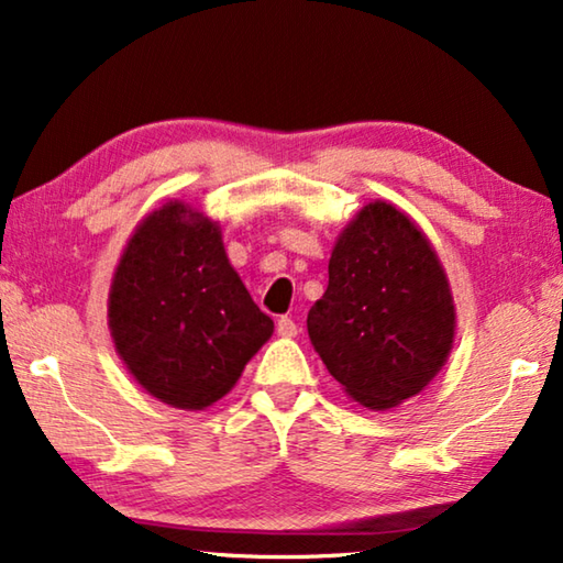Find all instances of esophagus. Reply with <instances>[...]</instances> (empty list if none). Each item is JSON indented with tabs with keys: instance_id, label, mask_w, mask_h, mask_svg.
<instances>
[{
	"instance_id": "1",
	"label": "esophagus",
	"mask_w": 563,
	"mask_h": 563,
	"mask_svg": "<svg viewBox=\"0 0 563 563\" xmlns=\"http://www.w3.org/2000/svg\"><path fill=\"white\" fill-rule=\"evenodd\" d=\"M275 330H278V335H280V338H296V335H298V325H296V320L288 318V316L278 320V325H275Z\"/></svg>"
}]
</instances>
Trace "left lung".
Wrapping results in <instances>:
<instances>
[{
  "instance_id": "8db88e82",
  "label": "left lung",
  "mask_w": 563,
  "mask_h": 563,
  "mask_svg": "<svg viewBox=\"0 0 563 563\" xmlns=\"http://www.w3.org/2000/svg\"><path fill=\"white\" fill-rule=\"evenodd\" d=\"M308 335L363 408H396L439 376L456 338V302L431 240L394 202L363 205L338 235Z\"/></svg>"
}]
</instances>
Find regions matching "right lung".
I'll return each mask as SVG.
<instances>
[{
	"instance_id": "1",
	"label": "right lung",
	"mask_w": 563,
	"mask_h": 563,
	"mask_svg": "<svg viewBox=\"0 0 563 563\" xmlns=\"http://www.w3.org/2000/svg\"><path fill=\"white\" fill-rule=\"evenodd\" d=\"M107 325L130 376L183 410L228 396L275 328L230 265L220 222L183 200L153 210L130 235Z\"/></svg>"
}]
</instances>
